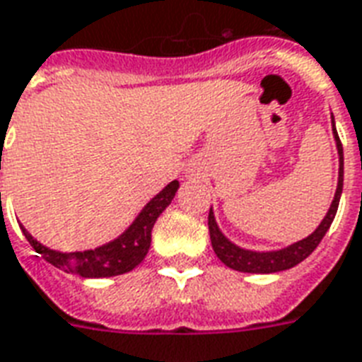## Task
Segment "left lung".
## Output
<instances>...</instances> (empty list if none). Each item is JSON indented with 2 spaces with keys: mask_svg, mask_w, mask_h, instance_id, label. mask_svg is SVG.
Returning a JSON list of instances; mask_svg holds the SVG:
<instances>
[{
  "mask_svg": "<svg viewBox=\"0 0 362 362\" xmlns=\"http://www.w3.org/2000/svg\"><path fill=\"white\" fill-rule=\"evenodd\" d=\"M332 133H334V141H336V148H338V156H339L338 187H336V194H334V200L332 204H330V208H328V211H326L325 219H322L319 227H317L311 235L305 236L303 240H298V243L290 244V246H286V248L269 250V252H255V250L240 248V246H236L235 243H230L229 238L219 230V227H217V223H216V217H214V211L210 210V216H208V227H210L211 246H214V252H216L217 257H219L227 267L235 269V271H240V273H257V274L279 273V271H286V269L296 267L298 263L303 262L307 255H311V252L319 246L320 240H322V236L326 235V230L330 229L334 217H336L339 197H341V189H344V148H341L338 132H336L334 116H332Z\"/></svg>",
  "mask_w": 362,
  "mask_h": 362,
  "instance_id": "1",
  "label": "left lung"
}]
</instances>
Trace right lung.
Instances as JSON below:
<instances>
[{
  "instance_id": "right-lung-1",
  "label": "right lung",
  "mask_w": 362,
  "mask_h": 362,
  "mask_svg": "<svg viewBox=\"0 0 362 362\" xmlns=\"http://www.w3.org/2000/svg\"><path fill=\"white\" fill-rule=\"evenodd\" d=\"M179 189V181H171L164 189L152 198L135 217V221L127 227L118 238L103 244L95 250H83V252H57L42 243H37L28 230L21 227L26 236V240L32 244V248L42 255L43 259L57 269H62L66 273L80 274L86 279H103V276H116V274L129 273L143 259L151 248V233L154 223L160 214L168 208Z\"/></svg>"
}]
</instances>
